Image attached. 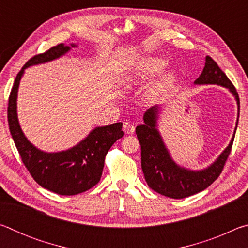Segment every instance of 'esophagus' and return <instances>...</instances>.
<instances>
[{
    "label": "esophagus",
    "instance_id": "obj_1",
    "mask_svg": "<svg viewBox=\"0 0 248 248\" xmlns=\"http://www.w3.org/2000/svg\"><path fill=\"white\" fill-rule=\"evenodd\" d=\"M134 125L129 123V121H125V123L124 124V131L127 133V134H130V133H133L134 132Z\"/></svg>",
    "mask_w": 248,
    "mask_h": 248
}]
</instances>
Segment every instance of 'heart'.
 <instances>
[{"instance_id":"obj_1","label":"heart","mask_w":248,"mask_h":248,"mask_svg":"<svg viewBox=\"0 0 248 248\" xmlns=\"http://www.w3.org/2000/svg\"><path fill=\"white\" fill-rule=\"evenodd\" d=\"M166 66V61L164 59H159V58H151V59H146V60L142 61L139 64V71L142 78H151L154 77V75L158 74L161 71L164 69ZM174 74L170 73L167 74L164 78V82L165 83H171L174 81Z\"/></svg>"}]
</instances>
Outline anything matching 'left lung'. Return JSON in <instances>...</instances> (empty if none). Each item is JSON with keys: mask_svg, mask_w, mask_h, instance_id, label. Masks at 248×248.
Masks as SVG:
<instances>
[{"mask_svg": "<svg viewBox=\"0 0 248 248\" xmlns=\"http://www.w3.org/2000/svg\"><path fill=\"white\" fill-rule=\"evenodd\" d=\"M195 84H217L226 87L235 96L240 107L236 89L211 57H205L203 71ZM157 111L158 107L156 106L150 108L144 114V124L136 128L138 140L141 145V166L149 187L158 194L174 199H183L204 190L223 170L232 150L235 134L228 148L211 166L199 171L188 170L178 166L170 158L156 129Z\"/></svg>", "mask_w": 248, "mask_h": 248, "instance_id": "8db88e82", "label": "left lung"}]
</instances>
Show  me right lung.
<instances>
[{"mask_svg":"<svg viewBox=\"0 0 248 248\" xmlns=\"http://www.w3.org/2000/svg\"><path fill=\"white\" fill-rule=\"evenodd\" d=\"M77 45L72 44L71 47ZM70 50L69 46L59 44L44 53L33 56L19 71L8 97V127L20 158L35 182L58 195L73 196L91 189L102 177L104 162L109 149L123 138V124L95 128L87 138L72 149L58 153H46L36 149L20 129L16 112V98L24 71L33 64L54 60Z\"/></svg>","mask_w":248,"mask_h":248,"instance_id":"1","label":"right lung"}]
</instances>
